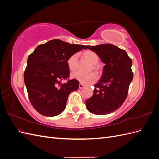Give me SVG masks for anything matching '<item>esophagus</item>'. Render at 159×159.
I'll use <instances>...</instances> for the list:
<instances>
[{"mask_svg": "<svg viewBox=\"0 0 159 159\" xmlns=\"http://www.w3.org/2000/svg\"><path fill=\"white\" fill-rule=\"evenodd\" d=\"M85 87V85L82 84H80V85H79V88H80V89H83V88H84Z\"/></svg>", "mask_w": 159, "mask_h": 159, "instance_id": "obj_1", "label": "esophagus"}]
</instances>
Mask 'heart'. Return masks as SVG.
I'll return each mask as SVG.
<instances>
[{"label":"heart","instance_id":"1","mask_svg":"<svg viewBox=\"0 0 159 159\" xmlns=\"http://www.w3.org/2000/svg\"><path fill=\"white\" fill-rule=\"evenodd\" d=\"M83 56L85 60L89 61L92 64V68L96 71L97 74H99L100 68L97 64L99 62V56L95 52L91 50H87L84 52ZM67 65L70 71H74L78 66V54H74L69 57L67 60ZM71 78L78 81L81 84H89L94 82L96 80L95 75L91 72V73L84 74L79 71L73 72L71 74Z\"/></svg>","mask_w":159,"mask_h":159}]
</instances>
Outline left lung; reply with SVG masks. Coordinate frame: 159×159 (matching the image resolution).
I'll list each match as a JSON object with an SVG mask.
<instances>
[{
  "label": "left lung",
  "mask_w": 159,
  "mask_h": 159,
  "mask_svg": "<svg viewBox=\"0 0 159 159\" xmlns=\"http://www.w3.org/2000/svg\"><path fill=\"white\" fill-rule=\"evenodd\" d=\"M105 64L102 78L94 85L92 97L85 101L89 111L95 115L114 112L126 99L133 78L132 61L127 52L110 44L87 46Z\"/></svg>",
  "instance_id": "left-lung-1"
}]
</instances>
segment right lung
<instances>
[{
  "mask_svg": "<svg viewBox=\"0 0 159 159\" xmlns=\"http://www.w3.org/2000/svg\"><path fill=\"white\" fill-rule=\"evenodd\" d=\"M82 49L87 48L56 39L37 46L28 56L24 80L31 104L41 115H60L70 93L79 88L78 81L73 79L61 84V80L69 77V57Z\"/></svg>",
  "mask_w": 159,
  "mask_h": 159,
  "instance_id": "right-lung-1",
  "label": "right lung"
}]
</instances>
